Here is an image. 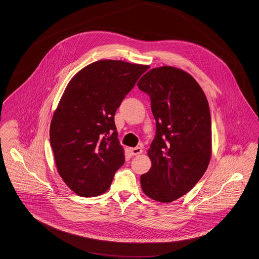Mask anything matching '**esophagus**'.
I'll use <instances>...</instances> for the list:
<instances>
[{"instance_id":"1","label":"esophagus","mask_w":259,"mask_h":259,"mask_svg":"<svg viewBox=\"0 0 259 259\" xmlns=\"http://www.w3.org/2000/svg\"><path fill=\"white\" fill-rule=\"evenodd\" d=\"M130 152H131V154H132L133 156H138L140 154H142L143 150H142V148H140V147H136V148H131V149H130Z\"/></svg>"}]
</instances>
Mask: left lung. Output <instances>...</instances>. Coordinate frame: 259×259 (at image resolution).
Returning a JSON list of instances; mask_svg holds the SVG:
<instances>
[{
	"instance_id": "obj_1",
	"label": "left lung",
	"mask_w": 259,
	"mask_h": 259,
	"mask_svg": "<svg viewBox=\"0 0 259 259\" xmlns=\"http://www.w3.org/2000/svg\"><path fill=\"white\" fill-rule=\"evenodd\" d=\"M137 85L151 99L157 127L148 150L152 167L141 176V187L148 197L168 203L191 190L208 167L209 104L194 78L171 66L150 70Z\"/></svg>"
}]
</instances>
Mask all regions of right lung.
<instances>
[{"instance_id":"right-lung-1","label":"right lung","mask_w":259,"mask_h":259,"mask_svg":"<svg viewBox=\"0 0 259 259\" xmlns=\"http://www.w3.org/2000/svg\"><path fill=\"white\" fill-rule=\"evenodd\" d=\"M149 66L100 60L68 83L50 124L60 177L76 194L95 197L111 185L125 161L114 115Z\"/></svg>"}]
</instances>
